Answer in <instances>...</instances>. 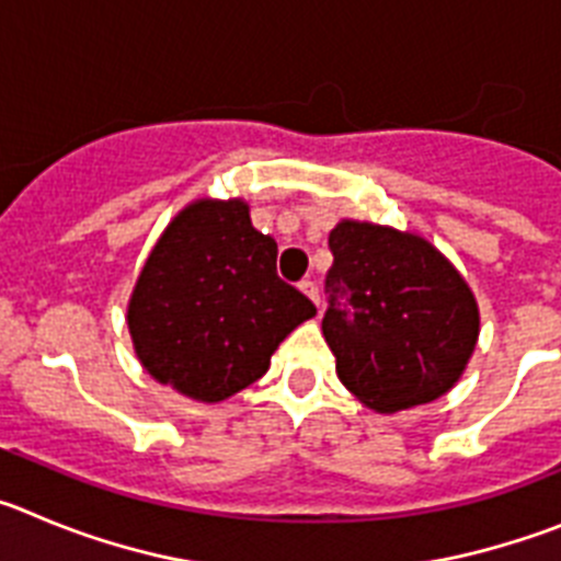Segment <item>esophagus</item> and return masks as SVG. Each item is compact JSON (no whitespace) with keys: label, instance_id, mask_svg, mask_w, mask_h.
I'll return each mask as SVG.
<instances>
[{"label":"esophagus","instance_id":"esophagus-1","mask_svg":"<svg viewBox=\"0 0 561 561\" xmlns=\"http://www.w3.org/2000/svg\"><path fill=\"white\" fill-rule=\"evenodd\" d=\"M300 291H304V295L309 297L311 304H314L317 309H320V289H317L314 280H309V277H306V280H300Z\"/></svg>","mask_w":561,"mask_h":561}]
</instances>
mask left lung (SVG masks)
Segmentation results:
<instances>
[{"label":"left lung","instance_id":"1","mask_svg":"<svg viewBox=\"0 0 561 561\" xmlns=\"http://www.w3.org/2000/svg\"><path fill=\"white\" fill-rule=\"evenodd\" d=\"M323 336L336 376L376 413L453 390L480 334L474 295L427 238L342 219L329 236Z\"/></svg>","mask_w":561,"mask_h":561}]
</instances>
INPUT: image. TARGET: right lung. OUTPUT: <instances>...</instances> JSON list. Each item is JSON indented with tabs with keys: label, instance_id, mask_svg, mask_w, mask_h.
Returning a JSON list of instances; mask_svg holds the SVG:
<instances>
[{
	"label": "right lung",
	"instance_id": "add662e5",
	"mask_svg": "<svg viewBox=\"0 0 561 561\" xmlns=\"http://www.w3.org/2000/svg\"><path fill=\"white\" fill-rule=\"evenodd\" d=\"M275 238L241 199H199L165 227L128 300L142 368L196 401H225L270 370L286 334L317 314L277 277Z\"/></svg>",
	"mask_w": 561,
	"mask_h": 561
}]
</instances>
